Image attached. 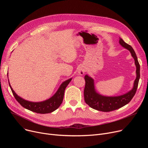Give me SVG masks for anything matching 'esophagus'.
<instances>
[{
    "label": "esophagus",
    "instance_id": "obj_1",
    "mask_svg": "<svg viewBox=\"0 0 148 148\" xmlns=\"http://www.w3.org/2000/svg\"><path fill=\"white\" fill-rule=\"evenodd\" d=\"M78 72L79 73V74L80 75H83L84 74V72H85V69L84 68H80L78 70Z\"/></svg>",
    "mask_w": 148,
    "mask_h": 148
}]
</instances>
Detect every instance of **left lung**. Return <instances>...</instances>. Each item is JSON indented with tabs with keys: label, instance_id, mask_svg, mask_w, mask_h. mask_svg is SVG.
Returning a JSON list of instances; mask_svg holds the SVG:
<instances>
[{
	"label": "left lung",
	"instance_id": "obj_1",
	"mask_svg": "<svg viewBox=\"0 0 148 148\" xmlns=\"http://www.w3.org/2000/svg\"><path fill=\"white\" fill-rule=\"evenodd\" d=\"M119 43L123 47L128 50L135 60L136 66L137 77L134 83L133 88L125 94L117 97H105L98 94L96 92L94 87V80L88 75L84 76L85 87L84 89V98L86 103L95 110L101 112H111L129 103L133 98L138 87L140 79V64L138 62L136 54L132 47L119 39Z\"/></svg>",
	"mask_w": 148,
	"mask_h": 148
}]
</instances>
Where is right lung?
Instances as JSON below:
<instances>
[{"label":"right lung","instance_id":"1","mask_svg":"<svg viewBox=\"0 0 148 148\" xmlns=\"http://www.w3.org/2000/svg\"><path fill=\"white\" fill-rule=\"evenodd\" d=\"M71 79H69V80H67L62 83L59 89L56 92V94L50 99L44 101L39 103L30 102L18 97L16 94H15V92L11 88L9 80L8 82L14 97L21 106L25 107L27 110H29L30 111L37 113L45 114L54 112L60 106L62 101H63L65 88H66L67 85L69 83V82H71Z\"/></svg>","mask_w":148,"mask_h":148}]
</instances>
